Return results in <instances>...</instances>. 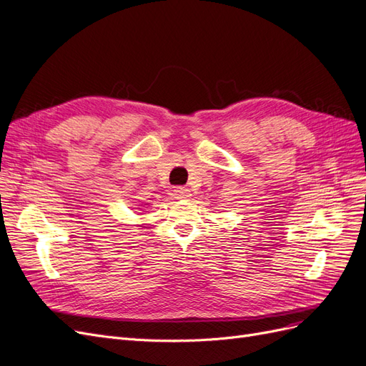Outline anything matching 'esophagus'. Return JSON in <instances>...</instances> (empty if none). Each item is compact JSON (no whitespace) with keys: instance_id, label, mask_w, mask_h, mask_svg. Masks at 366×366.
<instances>
[{"instance_id":"34e87169","label":"esophagus","mask_w":366,"mask_h":366,"mask_svg":"<svg viewBox=\"0 0 366 366\" xmlns=\"http://www.w3.org/2000/svg\"><path fill=\"white\" fill-rule=\"evenodd\" d=\"M174 194H175V198H180V200H184V198H187V197L191 195V191L187 189V187L179 186V187H175V189H174Z\"/></svg>"}]
</instances>
